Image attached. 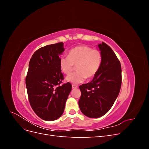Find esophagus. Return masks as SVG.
Masks as SVG:
<instances>
[{"instance_id": "esophagus-1", "label": "esophagus", "mask_w": 149, "mask_h": 149, "mask_svg": "<svg viewBox=\"0 0 149 149\" xmlns=\"http://www.w3.org/2000/svg\"><path fill=\"white\" fill-rule=\"evenodd\" d=\"M78 88V86L77 85L72 84V88H73V89H75V88Z\"/></svg>"}]
</instances>
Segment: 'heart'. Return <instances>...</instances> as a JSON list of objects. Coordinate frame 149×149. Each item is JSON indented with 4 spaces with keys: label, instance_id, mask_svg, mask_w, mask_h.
<instances>
[{
    "label": "heart",
    "instance_id": "heart-1",
    "mask_svg": "<svg viewBox=\"0 0 149 149\" xmlns=\"http://www.w3.org/2000/svg\"><path fill=\"white\" fill-rule=\"evenodd\" d=\"M101 62V53L97 49L88 46H78L70 49L68 56L60 58V68L63 73L69 74L76 65L77 71L68 76L66 80L79 84L87 78H93L100 70Z\"/></svg>",
    "mask_w": 149,
    "mask_h": 149
}]
</instances>
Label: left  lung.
<instances>
[{"instance_id":"8db88e82","label":"left lung","mask_w":149,"mask_h":149,"mask_svg":"<svg viewBox=\"0 0 149 149\" xmlns=\"http://www.w3.org/2000/svg\"><path fill=\"white\" fill-rule=\"evenodd\" d=\"M102 55L100 69L91 82L79 86V109L86 116L100 118L106 114L118 97L122 83L121 66L116 54L105 43L98 45Z\"/></svg>"}]
</instances>
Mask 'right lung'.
<instances>
[{"label": "right lung", "instance_id": "obj_1", "mask_svg": "<svg viewBox=\"0 0 149 149\" xmlns=\"http://www.w3.org/2000/svg\"><path fill=\"white\" fill-rule=\"evenodd\" d=\"M63 43L48 45L36 51L29 62L25 79L29 100L39 118L52 121L61 117L71 91V84L60 85L63 75L59 56L64 52Z\"/></svg>", "mask_w": 149, "mask_h": 149}]
</instances>
